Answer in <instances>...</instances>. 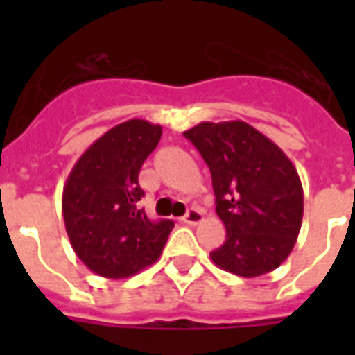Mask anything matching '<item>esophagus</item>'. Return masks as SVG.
<instances>
[{
	"mask_svg": "<svg viewBox=\"0 0 355 355\" xmlns=\"http://www.w3.org/2000/svg\"><path fill=\"white\" fill-rule=\"evenodd\" d=\"M182 221L186 223V225H199V223L202 221V211L197 210V208H189L188 214L182 217Z\"/></svg>",
	"mask_w": 355,
	"mask_h": 355,
	"instance_id": "1",
	"label": "esophagus"
}]
</instances>
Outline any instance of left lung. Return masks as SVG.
I'll use <instances>...</instances> for the list:
<instances>
[{"label":"left lung","instance_id":"left-lung-1","mask_svg":"<svg viewBox=\"0 0 355 355\" xmlns=\"http://www.w3.org/2000/svg\"><path fill=\"white\" fill-rule=\"evenodd\" d=\"M184 136L210 167L216 211L227 228L211 261L243 278L280 267L304 214L302 184L286 153L245 121H202Z\"/></svg>","mask_w":355,"mask_h":355}]
</instances>
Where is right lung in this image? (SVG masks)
Segmentation results:
<instances>
[{
    "mask_svg": "<svg viewBox=\"0 0 355 355\" xmlns=\"http://www.w3.org/2000/svg\"><path fill=\"white\" fill-rule=\"evenodd\" d=\"M162 138L145 119L119 123L83 153L62 191L69 243L83 263L105 278L136 275L160 258L175 223L150 221L138 202L139 169Z\"/></svg>",
    "mask_w": 355,
    "mask_h": 355,
    "instance_id": "obj_1",
    "label": "right lung"
}]
</instances>
